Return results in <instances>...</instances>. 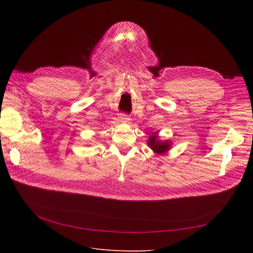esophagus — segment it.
<instances>
[{"instance_id": "1", "label": "esophagus", "mask_w": 253, "mask_h": 253, "mask_svg": "<svg viewBox=\"0 0 253 253\" xmlns=\"http://www.w3.org/2000/svg\"><path fill=\"white\" fill-rule=\"evenodd\" d=\"M119 120H120V122L121 123H129V117L127 116V115H125V114H121L120 115V117H119Z\"/></svg>"}]
</instances>
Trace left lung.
<instances>
[{
    "mask_svg": "<svg viewBox=\"0 0 253 253\" xmlns=\"http://www.w3.org/2000/svg\"><path fill=\"white\" fill-rule=\"evenodd\" d=\"M148 145L156 155H162L171 149L172 141L169 139L162 140L158 132H154L148 139Z\"/></svg>",
    "mask_w": 253,
    "mask_h": 253,
    "instance_id": "obj_1",
    "label": "left lung"
}]
</instances>
